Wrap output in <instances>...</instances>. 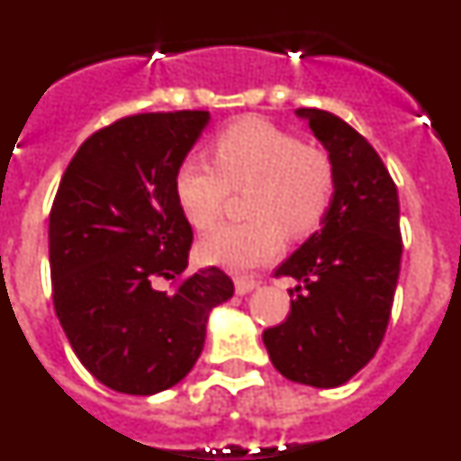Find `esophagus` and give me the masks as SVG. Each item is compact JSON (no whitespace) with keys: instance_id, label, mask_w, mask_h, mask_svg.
<instances>
[{"instance_id":"esophagus-1","label":"esophagus","mask_w":461,"mask_h":461,"mask_svg":"<svg viewBox=\"0 0 461 461\" xmlns=\"http://www.w3.org/2000/svg\"><path fill=\"white\" fill-rule=\"evenodd\" d=\"M254 288H258V281L251 279V276H238V279H235V293H238V295H247V293H251Z\"/></svg>"}]
</instances>
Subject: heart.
I'll return each mask as SVG.
<instances>
[{"label": "heart", "instance_id": "heart-1", "mask_svg": "<svg viewBox=\"0 0 461 461\" xmlns=\"http://www.w3.org/2000/svg\"><path fill=\"white\" fill-rule=\"evenodd\" d=\"M335 164L323 148L263 120L228 126L214 161L186 157L175 170V198L191 226L207 230L221 217L230 189L247 191L249 221L214 228L198 244L201 258L228 270L266 266L291 238L313 233L335 195Z\"/></svg>", "mask_w": 461, "mask_h": 461}]
</instances>
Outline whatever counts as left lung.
I'll return each mask as SVG.
<instances>
[{"label":"left lung","instance_id":"left-lung-1","mask_svg":"<svg viewBox=\"0 0 461 461\" xmlns=\"http://www.w3.org/2000/svg\"><path fill=\"white\" fill-rule=\"evenodd\" d=\"M335 164V195L312 235L275 276H293L291 313L263 332L288 381L337 388L356 376L385 337L402 263L397 186L376 149L341 117L295 110Z\"/></svg>","mask_w":461,"mask_h":461}]
</instances>
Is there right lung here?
Segmentation results:
<instances>
[{
    "mask_svg": "<svg viewBox=\"0 0 461 461\" xmlns=\"http://www.w3.org/2000/svg\"><path fill=\"white\" fill-rule=\"evenodd\" d=\"M210 122L205 110L113 122L80 145L48 226L55 313L73 353L110 390L157 394L180 383L205 344L207 316L233 297L219 267L158 291L189 266L194 233L175 170Z\"/></svg>",
    "mask_w": 461,
    "mask_h": 461,
    "instance_id": "right-lung-1",
    "label": "right lung"
}]
</instances>
